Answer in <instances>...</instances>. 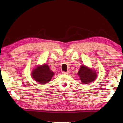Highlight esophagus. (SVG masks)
<instances>
[{"label": "esophagus", "instance_id": "34e87169", "mask_svg": "<svg viewBox=\"0 0 123 123\" xmlns=\"http://www.w3.org/2000/svg\"><path fill=\"white\" fill-rule=\"evenodd\" d=\"M69 73H70L69 71H67V72L63 71V72H62V73L64 74H69Z\"/></svg>", "mask_w": 123, "mask_h": 123}]
</instances>
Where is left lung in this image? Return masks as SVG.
I'll return each instance as SVG.
<instances>
[{"label":"left lung","instance_id":"1","mask_svg":"<svg viewBox=\"0 0 123 123\" xmlns=\"http://www.w3.org/2000/svg\"><path fill=\"white\" fill-rule=\"evenodd\" d=\"M77 74L80 77L81 82L84 84H88L94 81L97 76V74L95 71L85 66H81Z\"/></svg>","mask_w":123,"mask_h":123}]
</instances>
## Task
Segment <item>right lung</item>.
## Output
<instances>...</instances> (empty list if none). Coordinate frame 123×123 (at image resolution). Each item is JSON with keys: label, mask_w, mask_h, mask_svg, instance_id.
<instances>
[{"label": "right lung", "mask_w": 123, "mask_h": 123, "mask_svg": "<svg viewBox=\"0 0 123 123\" xmlns=\"http://www.w3.org/2000/svg\"><path fill=\"white\" fill-rule=\"evenodd\" d=\"M54 72L51 71L47 65H43L33 70L32 75L35 80L42 84H45L51 80L54 75Z\"/></svg>", "instance_id": "right-lung-1"}]
</instances>
